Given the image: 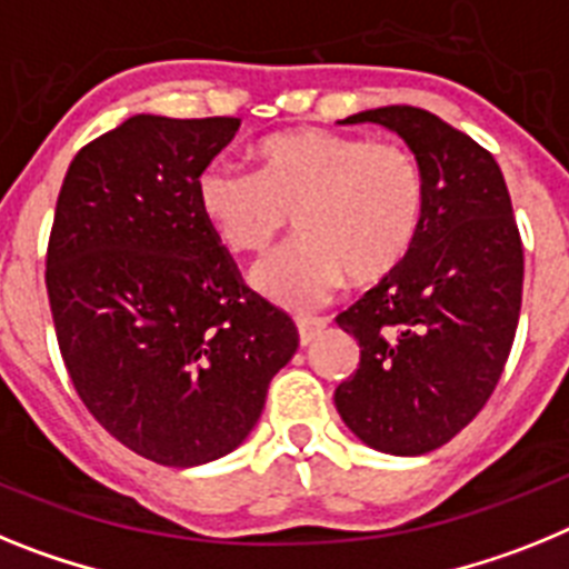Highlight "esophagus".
<instances>
[{"instance_id":"esophagus-1","label":"esophagus","mask_w":569,"mask_h":569,"mask_svg":"<svg viewBox=\"0 0 569 569\" xmlns=\"http://www.w3.org/2000/svg\"><path fill=\"white\" fill-rule=\"evenodd\" d=\"M323 329V320H298V340L300 346H309L315 340V335Z\"/></svg>"}]
</instances>
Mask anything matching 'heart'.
Returning a JSON list of instances; mask_svg holds the SVG:
<instances>
[{
    "instance_id": "b5f03b06",
    "label": "heart",
    "mask_w": 569,
    "mask_h": 569,
    "mask_svg": "<svg viewBox=\"0 0 569 569\" xmlns=\"http://www.w3.org/2000/svg\"><path fill=\"white\" fill-rule=\"evenodd\" d=\"M257 174L209 162L197 174V211L229 251L260 254L298 214L300 240L266 257L251 283L306 312L343 286L392 278L412 257L427 214L421 162L398 142L298 128L254 148Z\"/></svg>"
}]
</instances>
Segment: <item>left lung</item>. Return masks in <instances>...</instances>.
<instances>
[{
  "mask_svg": "<svg viewBox=\"0 0 569 569\" xmlns=\"http://www.w3.org/2000/svg\"><path fill=\"white\" fill-rule=\"evenodd\" d=\"M360 122L407 142L427 180V214L403 269L338 315L360 363L335 407L367 447L423 456L452 441L501 378L521 312V237L501 168L472 137L412 106L340 126Z\"/></svg>",
  "mask_w": 569,
  "mask_h": 569,
  "instance_id": "obj_1",
  "label": "left lung"
}]
</instances>
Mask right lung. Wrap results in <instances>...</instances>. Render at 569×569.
Returning <instances> with one entry per match:
<instances>
[{"label":"right lung","mask_w":569,"mask_h":569,"mask_svg":"<svg viewBox=\"0 0 569 569\" xmlns=\"http://www.w3.org/2000/svg\"><path fill=\"white\" fill-rule=\"evenodd\" d=\"M237 128L137 113L73 157L53 214L46 283L73 389L162 467L234 452L298 349L197 211V174Z\"/></svg>","instance_id":"right-lung-1"}]
</instances>
